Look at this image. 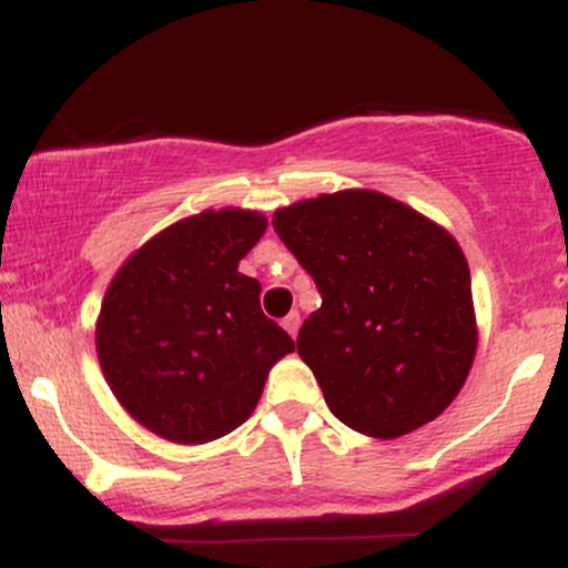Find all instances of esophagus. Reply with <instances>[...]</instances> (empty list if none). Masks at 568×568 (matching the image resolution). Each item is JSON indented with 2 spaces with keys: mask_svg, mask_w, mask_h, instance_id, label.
Masks as SVG:
<instances>
[{
  "mask_svg": "<svg viewBox=\"0 0 568 568\" xmlns=\"http://www.w3.org/2000/svg\"><path fill=\"white\" fill-rule=\"evenodd\" d=\"M298 325H302V315H298L296 310H293L291 315L283 317V328L288 331V334H291L293 338H296V334H298Z\"/></svg>",
  "mask_w": 568,
  "mask_h": 568,
  "instance_id": "obj_1",
  "label": "esophagus"
}]
</instances>
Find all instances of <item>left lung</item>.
I'll use <instances>...</instances> for the list:
<instances>
[{"label":"left lung","instance_id":"obj_1","mask_svg":"<svg viewBox=\"0 0 568 568\" xmlns=\"http://www.w3.org/2000/svg\"><path fill=\"white\" fill-rule=\"evenodd\" d=\"M272 226L323 296L296 347L336 419L389 440L443 414L478 347L452 234L371 189L280 207Z\"/></svg>","mask_w":568,"mask_h":568}]
</instances>
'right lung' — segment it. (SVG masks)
<instances>
[{
    "instance_id": "1",
    "label": "right lung",
    "mask_w": 568,
    "mask_h": 568,
    "mask_svg": "<svg viewBox=\"0 0 568 568\" xmlns=\"http://www.w3.org/2000/svg\"><path fill=\"white\" fill-rule=\"evenodd\" d=\"M256 211H205L154 234L122 264L101 304L95 349L139 425L207 443L256 408L270 368L296 349L262 312L258 280L237 272L262 240Z\"/></svg>"
}]
</instances>
